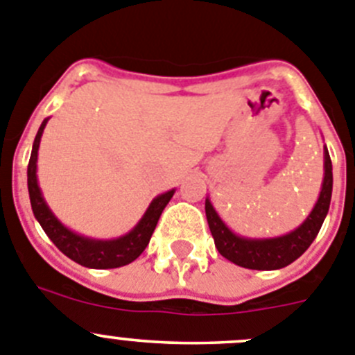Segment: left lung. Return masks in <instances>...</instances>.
<instances>
[{"instance_id": "1", "label": "left lung", "mask_w": 355, "mask_h": 355, "mask_svg": "<svg viewBox=\"0 0 355 355\" xmlns=\"http://www.w3.org/2000/svg\"><path fill=\"white\" fill-rule=\"evenodd\" d=\"M331 194H333V162L329 157L327 148H324V182H322L320 196L313 207L311 214L306 217V221L299 228L274 239L241 237L223 223V219L217 216L216 209L207 198L205 214L210 233L214 237V244L226 260L233 261L235 265H241L244 269H283L301 257L315 241L329 212Z\"/></svg>"}]
</instances>
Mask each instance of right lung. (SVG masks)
Listing matches in <instances>:
<instances>
[{
    "mask_svg": "<svg viewBox=\"0 0 355 355\" xmlns=\"http://www.w3.org/2000/svg\"><path fill=\"white\" fill-rule=\"evenodd\" d=\"M46 123L47 118L42 122L40 129H38L37 136H35L33 150H31V157L30 162H28V191H30L31 210H33L37 221L40 223V226H42L47 237L53 241V244L65 257H69L70 260H74L76 263L83 265V267H90V269H116V267H123V265L134 261L148 245L150 237H152V233H154L155 226H157L159 217H161L164 207L173 198L175 189L154 198L148 209H146L145 216L139 219L138 225L134 226L129 233L122 235V237L113 239V241H97V239L83 237L79 233H74L72 230L63 226L58 221V217L51 212V209L47 207L46 200L42 196V191L38 187L37 157L40 138H42V132L46 129Z\"/></svg>",
    "mask_w": 355,
    "mask_h": 355,
    "instance_id": "right-lung-1",
    "label": "right lung"
}]
</instances>
